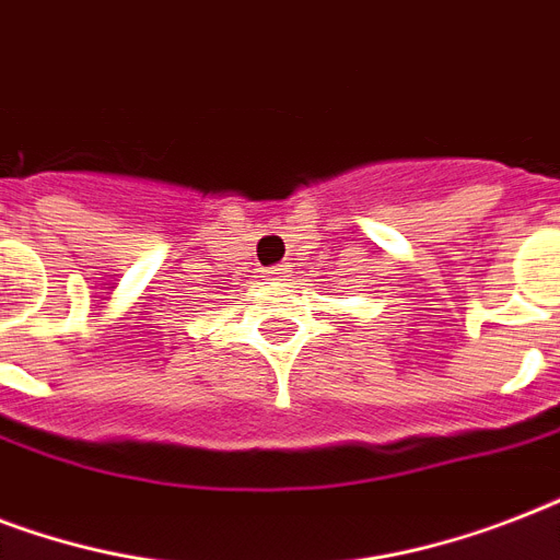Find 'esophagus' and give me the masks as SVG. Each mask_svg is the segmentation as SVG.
<instances>
[{
	"instance_id": "obj_1",
	"label": "esophagus",
	"mask_w": 560,
	"mask_h": 560,
	"mask_svg": "<svg viewBox=\"0 0 560 560\" xmlns=\"http://www.w3.org/2000/svg\"><path fill=\"white\" fill-rule=\"evenodd\" d=\"M290 272H293V267H290V264H279V267H272L270 270V279L272 281H290Z\"/></svg>"
}]
</instances>
